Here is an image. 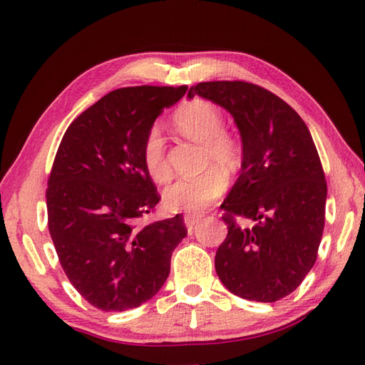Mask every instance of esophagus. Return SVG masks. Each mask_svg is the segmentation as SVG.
<instances>
[{
	"label": "esophagus",
	"mask_w": 365,
	"mask_h": 365,
	"mask_svg": "<svg viewBox=\"0 0 365 365\" xmlns=\"http://www.w3.org/2000/svg\"><path fill=\"white\" fill-rule=\"evenodd\" d=\"M183 220H185V224H187L188 230H192V227H195L196 224L200 220H202V215H200V213H187L183 216Z\"/></svg>",
	"instance_id": "1"
}]
</instances>
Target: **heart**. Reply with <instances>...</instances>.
<instances>
[{"label": "heart", "mask_w": 365, "mask_h": 365, "mask_svg": "<svg viewBox=\"0 0 365 365\" xmlns=\"http://www.w3.org/2000/svg\"><path fill=\"white\" fill-rule=\"evenodd\" d=\"M175 127L192 141L204 144V166L218 165L232 174L243 161L240 138L224 128V115L215 105L204 100L180 106L174 114ZM141 161L155 183H165L170 177L166 157V141L161 130L153 125L144 135ZM227 188V178L220 169L210 168L196 177L178 178L163 192V202L173 212H200L218 199Z\"/></svg>", "instance_id": "heart-1"}]
</instances>
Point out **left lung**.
Wrapping results in <instances>:
<instances>
[{"mask_svg":"<svg viewBox=\"0 0 365 365\" xmlns=\"http://www.w3.org/2000/svg\"><path fill=\"white\" fill-rule=\"evenodd\" d=\"M212 100L234 115L242 135V173L221 204L227 237L215 255L221 282L240 298L274 302L302 282L324 227L327 180L299 114L247 81L199 83L188 97ZM250 219L252 228L236 220Z\"/></svg>","mask_w":365,"mask_h":365,"instance_id":"8db88e82","label":"left lung"}]
</instances>
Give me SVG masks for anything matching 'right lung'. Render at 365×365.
Wrapping results in <instances>:
<instances>
[{
  "label": "right lung",
  "instance_id": "add662e5",
  "mask_svg": "<svg viewBox=\"0 0 365 365\" xmlns=\"http://www.w3.org/2000/svg\"><path fill=\"white\" fill-rule=\"evenodd\" d=\"M187 89H115L81 113L58 147L45 192L48 230L68 281L100 311L149 301L187 237L182 215L139 221L161 199L141 161L144 135Z\"/></svg>",
  "mask_w": 365,
  "mask_h": 365
}]
</instances>
